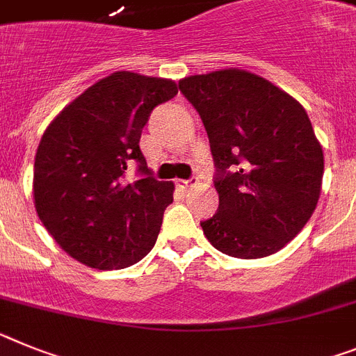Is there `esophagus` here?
Returning a JSON list of instances; mask_svg holds the SVG:
<instances>
[{"label":"esophagus","instance_id":"obj_1","mask_svg":"<svg viewBox=\"0 0 356 356\" xmlns=\"http://www.w3.org/2000/svg\"><path fill=\"white\" fill-rule=\"evenodd\" d=\"M198 184V178H189V180H178L176 181V185H178V187H181V189H193L194 185Z\"/></svg>","mask_w":356,"mask_h":356}]
</instances>
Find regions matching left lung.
Returning <instances> with one entry per match:
<instances>
[{
  "label": "left lung",
  "instance_id": "1",
  "mask_svg": "<svg viewBox=\"0 0 356 356\" xmlns=\"http://www.w3.org/2000/svg\"><path fill=\"white\" fill-rule=\"evenodd\" d=\"M202 117L220 207L202 221L227 256L257 259L281 250L317 207L324 154L305 108L243 70L191 75L178 84Z\"/></svg>",
  "mask_w": 356,
  "mask_h": 356
}]
</instances>
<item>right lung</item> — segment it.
Instances as JSON below:
<instances>
[{"mask_svg":"<svg viewBox=\"0 0 356 356\" xmlns=\"http://www.w3.org/2000/svg\"><path fill=\"white\" fill-rule=\"evenodd\" d=\"M178 93L172 81L117 72L47 127L33 163L39 220L66 254L99 270L131 266L156 243L175 185L158 181L140 151L151 111ZM137 167L139 180H127Z\"/></svg>","mask_w":356,"mask_h":356,"instance_id":"right-lung-1","label":"right lung"}]
</instances>
